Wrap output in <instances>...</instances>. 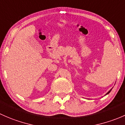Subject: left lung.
Here are the masks:
<instances>
[{
    "mask_svg": "<svg viewBox=\"0 0 125 125\" xmlns=\"http://www.w3.org/2000/svg\"><path fill=\"white\" fill-rule=\"evenodd\" d=\"M111 90H112V88H111V90H110V91H108V93H106V94H105V95H106V94H109V93H110V91H111Z\"/></svg>",
    "mask_w": 125,
    "mask_h": 125,
    "instance_id": "8db88e82",
    "label": "left lung"
}]
</instances>
